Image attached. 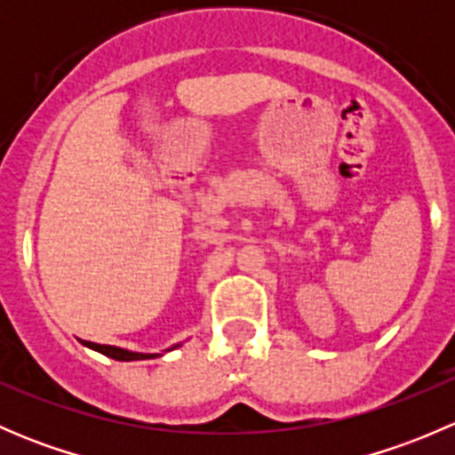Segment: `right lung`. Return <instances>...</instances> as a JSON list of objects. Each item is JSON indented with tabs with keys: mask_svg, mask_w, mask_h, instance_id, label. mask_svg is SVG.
Wrapping results in <instances>:
<instances>
[{
	"mask_svg": "<svg viewBox=\"0 0 455 455\" xmlns=\"http://www.w3.org/2000/svg\"><path fill=\"white\" fill-rule=\"evenodd\" d=\"M84 346L92 347V350L100 352V355L109 356V359L114 361H142V359H154V356H160V355H140V352H130L114 346H99V343H92V341H84Z\"/></svg>",
	"mask_w": 455,
	"mask_h": 455,
	"instance_id": "right-lung-1",
	"label": "right lung"
}]
</instances>
